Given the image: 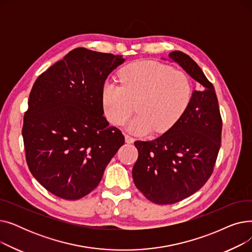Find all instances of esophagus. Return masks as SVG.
Wrapping results in <instances>:
<instances>
[{"instance_id": "34e87169", "label": "esophagus", "mask_w": 252, "mask_h": 252, "mask_svg": "<svg viewBox=\"0 0 252 252\" xmlns=\"http://www.w3.org/2000/svg\"><path fill=\"white\" fill-rule=\"evenodd\" d=\"M125 139H126V142L127 144H130V143H134V142H135V139H134L133 137L128 136V135H126V136H125Z\"/></svg>"}]
</instances>
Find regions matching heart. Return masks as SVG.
Listing matches in <instances>:
<instances>
[{
    "label": "heart",
    "instance_id": "obj_1",
    "mask_svg": "<svg viewBox=\"0 0 252 252\" xmlns=\"http://www.w3.org/2000/svg\"><path fill=\"white\" fill-rule=\"evenodd\" d=\"M122 86L106 82L101 89L103 113L113 126L124 125L134 111L138 114L127 129L143 136L164 134L186 112L192 97L189 75L156 61H140L119 74Z\"/></svg>",
    "mask_w": 252,
    "mask_h": 252
}]
</instances>
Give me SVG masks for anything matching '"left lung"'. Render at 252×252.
<instances>
[{
    "label": "left lung",
    "mask_w": 252,
    "mask_h": 252,
    "mask_svg": "<svg viewBox=\"0 0 252 252\" xmlns=\"http://www.w3.org/2000/svg\"><path fill=\"white\" fill-rule=\"evenodd\" d=\"M168 59L200 84L177 125L152 141H136V187L156 204H174L201 189L214 171L222 122L215 88L197 63L181 51Z\"/></svg>",
    "instance_id": "left-lung-1"
}]
</instances>
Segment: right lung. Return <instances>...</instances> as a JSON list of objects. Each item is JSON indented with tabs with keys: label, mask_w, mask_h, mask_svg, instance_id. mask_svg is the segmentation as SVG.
<instances>
[{
	"label": "right lung",
	"mask_w": 252,
	"mask_h": 252,
	"mask_svg": "<svg viewBox=\"0 0 252 252\" xmlns=\"http://www.w3.org/2000/svg\"><path fill=\"white\" fill-rule=\"evenodd\" d=\"M121 55L70 51L39 75L24 113L22 137L32 175L66 200L94 190L125 137L103 116L101 89Z\"/></svg>",
	"instance_id": "add662e5"
}]
</instances>
